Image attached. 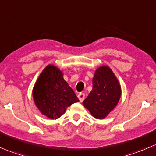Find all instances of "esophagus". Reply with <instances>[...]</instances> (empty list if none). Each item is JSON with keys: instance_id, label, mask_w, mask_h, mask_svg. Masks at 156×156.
<instances>
[{"instance_id": "obj_1", "label": "esophagus", "mask_w": 156, "mask_h": 156, "mask_svg": "<svg viewBox=\"0 0 156 156\" xmlns=\"http://www.w3.org/2000/svg\"><path fill=\"white\" fill-rule=\"evenodd\" d=\"M84 97H85V95H84V94H82V93H81V94H78V99H79L80 102H82L83 100H84Z\"/></svg>"}]
</instances>
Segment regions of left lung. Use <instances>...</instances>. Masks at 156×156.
Masks as SVG:
<instances>
[{
  "instance_id": "obj_1",
  "label": "left lung",
  "mask_w": 156,
  "mask_h": 156,
  "mask_svg": "<svg viewBox=\"0 0 156 156\" xmlns=\"http://www.w3.org/2000/svg\"><path fill=\"white\" fill-rule=\"evenodd\" d=\"M122 89L117 78L107 66L99 67L93 78V89L83 101L96 119H103L117 106Z\"/></svg>"
}]
</instances>
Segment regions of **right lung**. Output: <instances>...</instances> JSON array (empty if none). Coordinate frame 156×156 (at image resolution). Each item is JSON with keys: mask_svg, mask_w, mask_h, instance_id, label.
I'll return each mask as SVG.
<instances>
[{"mask_svg": "<svg viewBox=\"0 0 156 156\" xmlns=\"http://www.w3.org/2000/svg\"><path fill=\"white\" fill-rule=\"evenodd\" d=\"M36 106L51 119H56L72 103L79 101L56 66L48 65L39 75L32 90Z\"/></svg>", "mask_w": 156, "mask_h": 156, "instance_id": "add662e5", "label": "right lung"}]
</instances>
